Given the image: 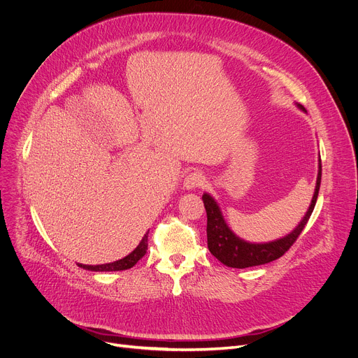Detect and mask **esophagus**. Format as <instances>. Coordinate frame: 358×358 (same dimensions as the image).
<instances>
[{"label": "esophagus", "instance_id": "esophagus-1", "mask_svg": "<svg viewBox=\"0 0 358 358\" xmlns=\"http://www.w3.org/2000/svg\"><path fill=\"white\" fill-rule=\"evenodd\" d=\"M206 182V177L200 173V171H191L185 178H184V187L188 189L197 188L204 185Z\"/></svg>", "mask_w": 358, "mask_h": 358}]
</instances>
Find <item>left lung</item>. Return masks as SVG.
<instances>
[{
    "instance_id": "obj_1",
    "label": "left lung",
    "mask_w": 358,
    "mask_h": 358,
    "mask_svg": "<svg viewBox=\"0 0 358 358\" xmlns=\"http://www.w3.org/2000/svg\"><path fill=\"white\" fill-rule=\"evenodd\" d=\"M299 107L304 111V107L299 104ZM321 182V164L317 177V185L313 196L311 206L299 224L297 229L284 238H280L267 244H251L238 238L225 224L222 214L214 201V199L208 194L203 196V203L207 211V243L210 252L221 262L224 266L231 268H247L254 266H262L274 262V259L284 255L289 247L294 244L304 230L306 224L310 220V215L315 207V201L318 197V189Z\"/></svg>"
}]
</instances>
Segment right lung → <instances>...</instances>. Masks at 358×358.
I'll return each mask as SVG.
<instances>
[{
    "mask_svg": "<svg viewBox=\"0 0 358 358\" xmlns=\"http://www.w3.org/2000/svg\"><path fill=\"white\" fill-rule=\"evenodd\" d=\"M147 248H148V233L143 237L141 243L138 244V247L131 254H128L127 257L118 259V262L108 263V264H101V266H83V264H78V266L85 268V270H90V271H121V270H128V268L134 267L138 259L145 255Z\"/></svg>",
    "mask_w": 358,
    "mask_h": 358,
    "instance_id": "obj_1",
    "label": "right lung"
}]
</instances>
